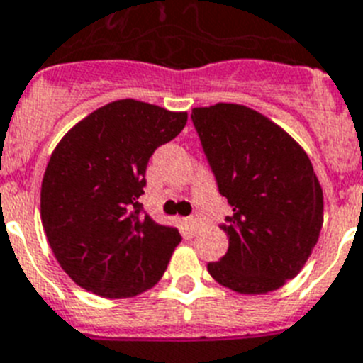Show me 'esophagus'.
<instances>
[{
  "label": "esophagus",
  "instance_id": "34e87169",
  "mask_svg": "<svg viewBox=\"0 0 363 363\" xmlns=\"http://www.w3.org/2000/svg\"><path fill=\"white\" fill-rule=\"evenodd\" d=\"M184 228H186V234H188V238H194V235L197 234L201 228H203V223H201L199 219L191 217V219L184 220Z\"/></svg>",
  "mask_w": 363,
  "mask_h": 363
}]
</instances>
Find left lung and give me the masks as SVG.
<instances>
[{"label":"left lung","mask_w":363,"mask_h":363,"mask_svg":"<svg viewBox=\"0 0 363 363\" xmlns=\"http://www.w3.org/2000/svg\"><path fill=\"white\" fill-rule=\"evenodd\" d=\"M191 121L232 208L220 226L228 250L208 272L239 294L277 291L303 269L323 225L311 159L281 125L241 104L194 107Z\"/></svg>","instance_id":"1"}]
</instances>
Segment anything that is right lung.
Returning a JSON list of instances; mask_svg holds the SVG:
<instances>
[{"label": "right lung", "instance_id": "right-lung-1", "mask_svg": "<svg viewBox=\"0 0 363 363\" xmlns=\"http://www.w3.org/2000/svg\"><path fill=\"white\" fill-rule=\"evenodd\" d=\"M186 121V111L115 100L72 125L55 147L40 213L50 250L78 286L102 298H133L168 269L181 234L143 216L138 197L150 157Z\"/></svg>", "mask_w": 363, "mask_h": 363}]
</instances>
